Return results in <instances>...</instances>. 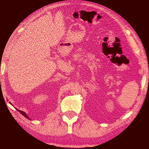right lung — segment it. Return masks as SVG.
<instances>
[{
    "label": "right lung",
    "instance_id": "right-lung-1",
    "mask_svg": "<svg viewBox=\"0 0 149 149\" xmlns=\"http://www.w3.org/2000/svg\"><path fill=\"white\" fill-rule=\"evenodd\" d=\"M18 110V111H19V112L20 113H21V114H22V115H23V116H25V117H26V118H28V119L29 120V117H28V116H27V114H26V113H25V112H23V111H21V110Z\"/></svg>",
    "mask_w": 149,
    "mask_h": 149
}]
</instances>
